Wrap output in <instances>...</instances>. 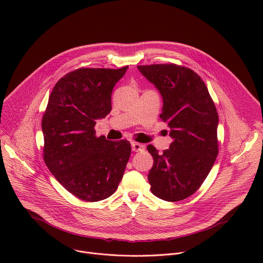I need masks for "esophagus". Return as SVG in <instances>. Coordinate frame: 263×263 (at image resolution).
Segmentation results:
<instances>
[{
	"mask_svg": "<svg viewBox=\"0 0 263 263\" xmlns=\"http://www.w3.org/2000/svg\"><path fill=\"white\" fill-rule=\"evenodd\" d=\"M131 146H132V151L133 152H139V151H143L144 149V145L139 143V142H135V141H132L131 142Z\"/></svg>",
	"mask_w": 263,
	"mask_h": 263,
	"instance_id": "34e87169",
	"label": "esophagus"
}]
</instances>
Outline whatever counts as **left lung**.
Segmentation results:
<instances>
[{"mask_svg": "<svg viewBox=\"0 0 263 263\" xmlns=\"http://www.w3.org/2000/svg\"><path fill=\"white\" fill-rule=\"evenodd\" d=\"M162 100L160 119L170 127L173 142L159 154L146 146L154 163L147 179L157 198L177 202L195 194L218 154V116L201 77L193 69L170 64L138 65Z\"/></svg>", "mask_w": 263, "mask_h": 263, "instance_id": "8db88e82", "label": "left lung"}]
</instances>
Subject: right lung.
<instances>
[{"instance_id": "obj_1", "label": "right lung", "mask_w": 263, "mask_h": 263, "mask_svg": "<svg viewBox=\"0 0 263 263\" xmlns=\"http://www.w3.org/2000/svg\"><path fill=\"white\" fill-rule=\"evenodd\" d=\"M128 66L78 68L54 86L43 117L44 159L64 189L86 202L114 194L131 154L128 140L96 136L97 120L111 111V93Z\"/></svg>"}]
</instances>
